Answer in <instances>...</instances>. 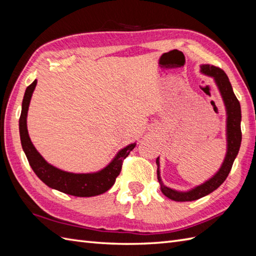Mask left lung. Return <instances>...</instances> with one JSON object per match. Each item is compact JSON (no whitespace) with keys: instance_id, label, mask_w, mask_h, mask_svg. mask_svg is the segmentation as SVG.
<instances>
[{"instance_id":"obj_1","label":"left lung","mask_w":256,"mask_h":256,"mask_svg":"<svg viewBox=\"0 0 256 256\" xmlns=\"http://www.w3.org/2000/svg\"><path fill=\"white\" fill-rule=\"evenodd\" d=\"M200 72L214 80V84L224 103L226 116V153L224 162H222V165L214 176L201 184L187 190V192H179V190L165 186L160 177V157H157V179H158V182L160 184V190L167 198L174 201L197 200L214 192L216 188H219L226 179L228 175H229L233 162H234L236 157L238 156V150H240L241 146V106L240 102L236 99L234 92H233L229 78H228L224 70L218 67L210 66V64H201Z\"/></svg>"}]
</instances>
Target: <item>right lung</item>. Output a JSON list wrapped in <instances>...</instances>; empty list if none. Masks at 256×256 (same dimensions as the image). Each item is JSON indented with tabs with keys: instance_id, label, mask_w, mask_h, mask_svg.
Returning a JSON list of instances; mask_svg holds the SVG:
<instances>
[{
	"instance_id": "add662e5",
	"label": "right lung",
	"mask_w": 256,
	"mask_h": 256,
	"mask_svg": "<svg viewBox=\"0 0 256 256\" xmlns=\"http://www.w3.org/2000/svg\"><path fill=\"white\" fill-rule=\"evenodd\" d=\"M37 80H34L30 86L26 88L23 102H22V112L20 118V136L22 148L28 160L32 170L40 180L48 187L56 189L64 194H72L74 197H94L108 192L120 175L122 170L124 158H126L136 143H131L124 148L120 150L114 158L102 170L94 172L76 174L50 165L45 160L38 150L32 145L27 131V112L32 92L35 90Z\"/></svg>"
}]
</instances>
